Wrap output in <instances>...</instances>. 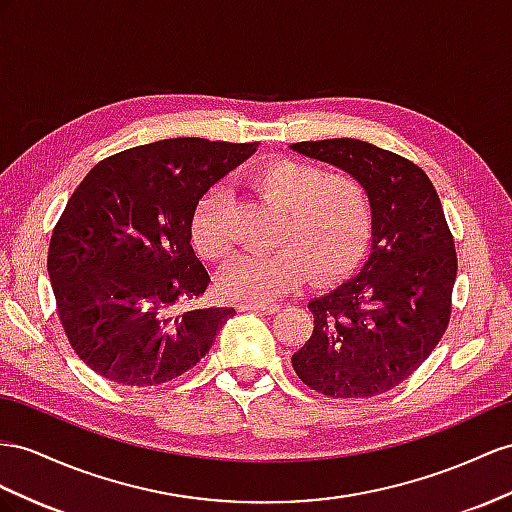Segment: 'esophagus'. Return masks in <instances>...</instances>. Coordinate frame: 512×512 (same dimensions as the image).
<instances>
[{
  "label": "esophagus",
  "instance_id": "1",
  "mask_svg": "<svg viewBox=\"0 0 512 512\" xmlns=\"http://www.w3.org/2000/svg\"><path fill=\"white\" fill-rule=\"evenodd\" d=\"M281 307L277 303H266V305H240V311H253V313H266V316H272L277 313Z\"/></svg>",
  "mask_w": 512,
  "mask_h": 512
}]
</instances>
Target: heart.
<instances>
[{"instance_id": "b5f03b06", "label": "heart", "mask_w": 512, "mask_h": 512, "mask_svg": "<svg viewBox=\"0 0 512 512\" xmlns=\"http://www.w3.org/2000/svg\"><path fill=\"white\" fill-rule=\"evenodd\" d=\"M251 186L285 209L279 251L240 257L222 272V294L244 305H266L296 290L309 274L318 283H333L355 270L372 235L370 196L359 179L277 157L255 168ZM227 216L229 194L222 188H212L196 205L190 235L203 259L225 261L231 255Z\"/></svg>"}]
</instances>
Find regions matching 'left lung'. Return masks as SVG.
I'll use <instances>...</instances> for the list:
<instances>
[{
	"instance_id": "left-lung-1",
	"label": "left lung",
	"mask_w": 512,
	"mask_h": 512,
	"mask_svg": "<svg viewBox=\"0 0 512 512\" xmlns=\"http://www.w3.org/2000/svg\"><path fill=\"white\" fill-rule=\"evenodd\" d=\"M290 149L344 168L372 205V253L355 279L309 303L313 333L294 372L329 398H372L406 381L439 344L452 313L456 251L422 168L355 138Z\"/></svg>"
}]
</instances>
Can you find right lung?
Instances as JSON below:
<instances>
[{
	"instance_id": "1",
	"label": "right lung",
	"mask_w": 512,
	"mask_h": 512,
	"mask_svg": "<svg viewBox=\"0 0 512 512\" xmlns=\"http://www.w3.org/2000/svg\"><path fill=\"white\" fill-rule=\"evenodd\" d=\"M257 142L168 138L101 160L51 233L47 270L69 344L112 383L173 381L212 348L233 307H192L209 285L192 218Z\"/></svg>"
}]
</instances>
